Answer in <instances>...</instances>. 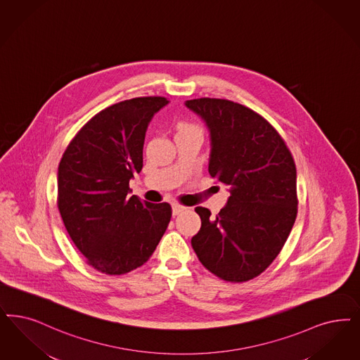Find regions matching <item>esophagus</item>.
Listing matches in <instances>:
<instances>
[{"label": "esophagus", "mask_w": 360, "mask_h": 360, "mask_svg": "<svg viewBox=\"0 0 360 360\" xmlns=\"http://www.w3.org/2000/svg\"><path fill=\"white\" fill-rule=\"evenodd\" d=\"M173 217L175 215H178V214H181L182 211L186 210V207L185 206H182V205H179V203H173Z\"/></svg>", "instance_id": "obj_1"}]
</instances>
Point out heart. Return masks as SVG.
I'll list each match as a JSON object with an SVG mask.
<instances>
[{
  "instance_id": "obj_1",
  "label": "heart",
  "mask_w": 360,
  "mask_h": 360,
  "mask_svg": "<svg viewBox=\"0 0 360 360\" xmlns=\"http://www.w3.org/2000/svg\"><path fill=\"white\" fill-rule=\"evenodd\" d=\"M195 126L190 124H179V130H186V129H194Z\"/></svg>"
}]
</instances>
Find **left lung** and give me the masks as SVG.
<instances>
[{
  "instance_id": "obj_1",
  "label": "left lung",
  "mask_w": 360,
  "mask_h": 360,
  "mask_svg": "<svg viewBox=\"0 0 360 360\" xmlns=\"http://www.w3.org/2000/svg\"><path fill=\"white\" fill-rule=\"evenodd\" d=\"M210 131L209 173L229 186L215 218L195 207L191 238L200 263L227 282H246L278 257L297 212V167L285 141L258 112L229 99L185 102Z\"/></svg>"
}]
</instances>
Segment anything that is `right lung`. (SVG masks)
<instances>
[{
  "label": "right lung",
  "instance_id": "obj_1",
  "mask_svg": "<svg viewBox=\"0 0 360 360\" xmlns=\"http://www.w3.org/2000/svg\"><path fill=\"white\" fill-rule=\"evenodd\" d=\"M165 97L126 99L96 114L73 138L58 166V210L86 262L122 275L149 261L172 218L166 202H141L129 181L143 166L153 115Z\"/></svg>",
  "mask_w": 360,
  "mask_h": 360
}]
</instances>
